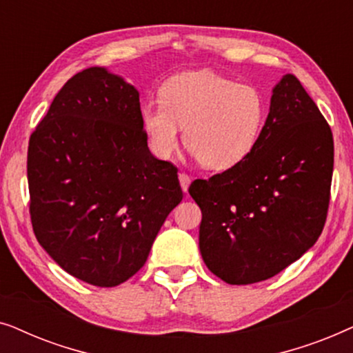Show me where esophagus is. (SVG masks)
Here are the masks:
<instances>
[{
  "instance_id": "esophagus-1",
  "label": "esophagus",
  "mask_w": 353,
  "mask_h": 353,
  "mask_svg": "<svg viewBox=\"0 0 353 353\" xmlns=\"http://www.w3.org/2000/svg\"><path fill=\"white\" fill-rule=\"evenodd\" d=\"M178 178H180V185H181V190L188 192V188H190V183H191V178L188 173L185 172H180V175H178Z\"/></svg>"
}]
</instances>
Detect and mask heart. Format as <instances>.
<instances>
[{
	"label": "heart",
	"mask_w": 353,
	"mask_h": 353,
	"mask_svg": "<svg viewBox=\"0 0 353 353\" xmlns=\"http://www.w3.org/2000/svg\"><path fill=\"white\" fill-rule=\"evenodd\" d=\"M267 101L259 88L241 85L210 70L172 77L161 91V103L143 108V128L159 157H170L185 144L201 165L228 170L248 159L262 137Z\"/></svg>",
	"instance_id": "obj_1"
}]
</instances>
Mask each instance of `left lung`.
<instances>
[{
    "mask_svg": "<svg viewBox=\"0 0 353 353\" xmlns=\"http://www.w3.org/2000/svg\"><path fill=\"white\" fill-rule=\"evenodd\" d=\"M331 127L296 75L274 86L257 148L238 165L194 180L204 263L228 284L274 276L320 238L331 197Z\"/></svg>",
    "mask_w": 353,
    "mask_h": 353,
    "instance_id": "left-lung-1",
    "label": "left lung"
}]
</instances>
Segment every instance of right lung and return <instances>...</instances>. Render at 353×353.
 <instances>
[{
    "label": "right lung",
    "instance_id": "obj_1",
    "mask_svg": "<svg viewBox=\"0 0 353 353\" xmlns=\"http://www.w3.org/2000/svg\"><path fill=\"white\" fill-rule=\"evenodd\" d=\"M27 176L38 243L99 288L139 272L183 199L178 168L149 151L137 88L101 67L56 94L30 134Z\"/></svg>",
    "mask_w": 353,
    "mask_h": 353
}]
</instances>
